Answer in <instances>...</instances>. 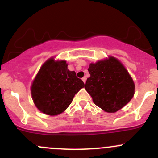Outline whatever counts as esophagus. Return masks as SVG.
<instances>
[{
	"instance_id": "obj_1",
	"label": "esophagus",
	"mask_w": 158,
	"mask_h": 158,
	"mask_svg": "<svg viewBox=\"0 0 158 158\" xmlns=\"http://www.w3.org/2000/svg\"><path fill=\"white\" fill-rule=\"evenodd\" d=\"M82 81H84V84H85V83H86V77H83V78H82Z\"/></svg>"
}]
</instances>
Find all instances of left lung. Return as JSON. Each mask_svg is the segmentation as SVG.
I'll return each instance as SVG.
<instances>
[{
	"label": "left lung",
	"instance_id": "left-lung-1",
	"mask_svg": "<svg viewBox=\"0 0 158 158\" xmlns=\"http://www.w3.org/2000/svg\"><path fill=\"white\" fill-rule=\"evenodd\" d=\"M88 71L90 77L86 81V90L94 104L106 112H116L133 97L135 84L118 59L110 56L91 63Z\"/></svg>",
	"mask_w": 158,
	"mask_h": 158
}]
</instances>
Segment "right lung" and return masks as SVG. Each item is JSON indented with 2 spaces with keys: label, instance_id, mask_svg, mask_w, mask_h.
<instances>
[{
  "label": "right lung",
  "instance_id": "add662e5",
  "mask_svg": "<svg viewBox=\"0 0 158 158\" xmlns=\"http://www.w3.org/2000/svg\"><path fill=\"white\" fill-rule=\"evenodd\" d=\"M84 83L68 69L66 61L53 58L41 66L31 87L34 103L44 114L58 115L65 111Z\"/></svg>",
  "mask_w": 158,
  "mask_h": 158
}]
</instances>
